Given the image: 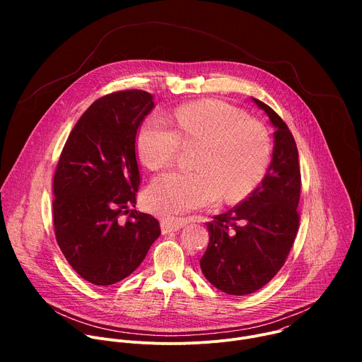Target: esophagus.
I'll list each match as a JSON object with an SVG mask.
<instances>
[{
	"instance_id": "34e87169",
	"label": "esophagus",
	"mask_w": 362,
	"mask_h": 362,
	"mask_svg": "<svg viewBox=\"0 0 362 362\" xmlns=\"http://www.w3.org/2000/svg\"><path fill=\"white\" fill-rule=\"evenodd\" d=\"M189 221L185 218H166L162 221V232L169 233V232H176L180 230Z\"/></svg>"
}]
</instances>
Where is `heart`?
Masks as SVG:
<instances>
[{
	"label": "heart",
	"instance_id": "heart-1",
	"mask_svg": "<svg viewBox=\"0 0 362 362\" xmlns=\"http://www.w3.org/2000/svg\"><path fill=\"white\" fill-rule=\"evenodd\" d=\"M168 122L147 117L136 133V151L151 170L173 163L182 143L200 144L196 170H172L154 177L146 190L147 208L160 215L206 208L221 197L235 203L250 194L267 175L272 141L268 129L221 100L187 103Z\"/></svg>",
	"mask_w": 362,
	"mask_h": 362
}]
</instances>
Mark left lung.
Wrapping results in <instances>:
<instances>
[{
    "instance_id": "8db88e82",
    "label": "left lung",
    "mask_w": 362,
    "mask_h": 362,
    "mask_svg": "<svg viewBox=\"0 0 362 362\" xmlns=\"http://www.w3.org/2000/svg\"><path fill=\"white\" fill-rule=\"evenodd\" d=\"M272 126L274 151L268 173L242 203L208 223L209 245L200 269L229 295H247L267 285L284 267L298 228L300 169L298 148L285 122L252 98Z\"/></svg>"
}]
</instances>
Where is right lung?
<instances>
[{"label": "right lung", "instance_id": "right-lung-1", "mask_svg": "<svg viewBox=\"0 0 362 362\" xmlns=\"http://www.w3.org/2000/svg\"><path fill=\"white\" fill-rule=\"evenodd\" d=\"M153 107L143 90L95 100L71 130L54 173L57 243L71 268L98 286L134 272L160 235L158 219L132 209L140 185L136 133Z\"/></svg>", "mask_w": 362, "mask_h": 362}]
</instances>
